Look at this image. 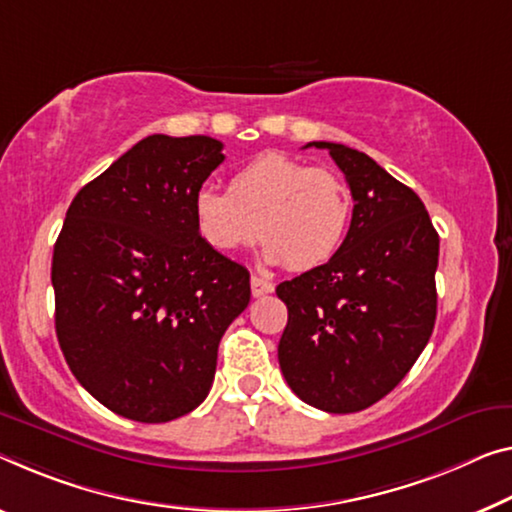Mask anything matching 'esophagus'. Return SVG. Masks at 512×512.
<instances>
[{
  "label": "esophagus",
  "instance_id": "34e87169",
  "mask_svg": "<svg viewBox=\"0 0 512 512\" xmlns=\"http://www.w3.org/2000/svg\"><path fill=\"white\" fill-rule=\"evenodd\" d=\"M274 290V283L261 279V277H251V295L254 297H263L267 293H272Z\"/></svg>",
  "mask_w": 512,
  "mask_h": 512
}]
</instances>
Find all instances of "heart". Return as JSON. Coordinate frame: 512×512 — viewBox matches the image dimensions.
Returning a JSON list of instances; mask_svg holds the SVG:
<instances>
[{
  "label": "heart",
  "mask_w": 512,
  "mask_h": 512,
  "mask_svg": "<svg viewBox=\"0 0 512 512\" xmlns=\"http://www.w3.org/2000/svg\"><path fill=\"white\" fill-rule=\"evenodd\" d=\"M194 229L217 254L265 240L267 263L306 272L332 261L352 219V194L332 169H313L283 153L240 167L226 192L201 187L192 201Z\"/></svg>",
  "instance_id": "heart-1"
}]
</instances>
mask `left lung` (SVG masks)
<instances>
[{
	"mask_svg": "<svg viewBox=\"0 0 512 512\" xmlns=\"http://www.w3.org/2000/svg\"><path fill=\"white\" fill-rule=\"evenodd\" d=\"M306 146L327 148L355 208L332 261L277 286L288 306L279 366L304 403L350 414L387 396L428 345L439 235L416 192L373 157L332 141Z\"/></svg>",
	"mask_w": 512,
	"mask_h": 512,
	"instance_id": "8db88e82",
	"label": "left lung"
}]
</instances>
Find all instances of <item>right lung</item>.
I'll return each mask as SVG.
<instances>
[{"instance_id":"right-lung-1","label":"right lung","mask_w":512,"mask_h":512,"mask_svg":"<svg viewBox=\"0 0 512 512\" xmlns=\"http://www.w3.org/2000/svg\"><path fill=\"white\" fill-rule=\"evenodd\" d=\"M222 141L151 135L84 185L52 256L54 327L77 382L116 414L178 419L206 400L249 272L203 245L192 201Z\"/></svg>"}]
</instances>
